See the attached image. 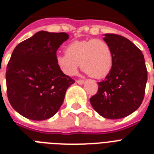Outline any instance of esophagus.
Returning a JSON list of instances; mask_svg holds the SVG:
<instances>
[{
    "instance_id": "34e87169",
    "label": "esophagus",
    "mask_w": 154,
    "mask_h": 154,
    "mask_svg": "<svg viewBox=\"0 0 154 154\" xmlns=\"http://www.w3.org/2000/svg\"><path fill=\"white\" fill-rule=\"evenodd\" d=\"M76 82H77L78 84H79V85H82V84L85 82V81L82 79H79V80H77V81H76Z\"/></svg>"
}]
</instances>
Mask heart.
Returning a JSON list of instances; mask_svg holds the SVG:
<instances>
[{
	"label": "heart",
	"mask_w": 154,
	"mask_h": 154,
	"mask_svg": "<svg viewBox=\"0 0 154 154\" xmlns=\"http://www.w3.org/2000/svg\"><path fill=\"white\" fill-rule=\"evenodd\" d=\"M56 63L66 75L76 74L79 65L94 79H103L113 65L112 48L101 39L74 41L65 47V55H58Z\"/></svg>",
	"instance_id": "1"
}]
</instances>
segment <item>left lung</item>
<instances>
[{"label": "left lung", "instance_id": "8db88e82", "mask_svg": "<svg viewBox=\"0 0 154 154\" xmlns=\"http://www.w3.org/2000/svg\"><path fill=\"white\" fill-rule=\"evenodd\" d=\"M103 40L112 50L113 65L90 103L103 117L124 118L140 107L145 94L147 70L142 51L124 37L106 34Z\"/></svg>", "mask_w": 154, "mask_h": 154}]
</instances>
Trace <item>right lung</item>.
I'll use <instances>...</instances> for the list:
<instances>
[{
  "instance_id": "add662e5",
  "label": "right lung",
  "mask_w": 154,
  "mask_h": 154,
  "mask_svg": "<svg viewBox=\"0 0 154 154\" xmlns=\"http://www.w3.org/2000/svg\"><path fill=\"white\" fill-rule=\"evenodd\" d=\"M68 39L65 32L40 31L14 49L7 66V94L24 117L45 120L60 109L66 90L75 82L56 63L57 50Z\"/></svg>"
}]
</instances>
